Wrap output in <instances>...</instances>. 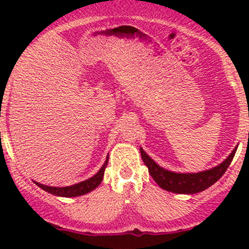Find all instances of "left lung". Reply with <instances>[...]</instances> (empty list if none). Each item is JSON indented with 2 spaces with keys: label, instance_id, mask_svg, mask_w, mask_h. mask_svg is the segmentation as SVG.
Returning a JSON list of instances; mask_svg holds the SVG:
<instances>
[{
  "label": "left lung",
  "instance_id": "left-lung-1",
  "mask_svg": "<svg viewBox=\"0 0 249 249\" xmlns=\"http://www.w3.org/2000/svg\"><path fill=\"white\" fill-rule=\"evenodd\" d=\"M236 146L232 151V153L225 159L218 166L210 168V170L202 171L198 173H177L165 170L159 166L148 154L141 147L142 159L144 164L148 168V173L151 174L154 181L165 191L179 194H194L202 192L210 186H212L214 182L224 176L228 166L232 162L234 156L236 152Z\"/></svg>",
  "mask_w": 249,
  "mask_h": 249
}]
</instances>
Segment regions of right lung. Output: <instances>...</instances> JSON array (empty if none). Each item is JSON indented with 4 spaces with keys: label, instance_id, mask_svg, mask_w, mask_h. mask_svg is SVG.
Instances as JSON below:
<instances>
[{
    "label": "right lung",
    "instance_id": "add662e5",
    "mask_svg": "<svg viewBox=\"0 0 249 249\" xmlns=\"http://www.w3.org/2000/svg\"><path fill=\"white\" fill-rule=\"evenodd\" d=\"M108 161V156L107 157V160H105L104 165L101 167V170L97 172L95 176L91 177L84 181L78 182V184L71 185V186H65V187H53V186H47V185L39 184V182L34 181L38 187H41L42 190L47 191L53 196H65V198H72V196H79L83 194H87L91 191L95 190L96 187L99 186V184L102 182L103 177H104V171L107 167Z\"/></svg>",
    "mask_w": 249,
    "mask_h": 249
}]
</instances>
